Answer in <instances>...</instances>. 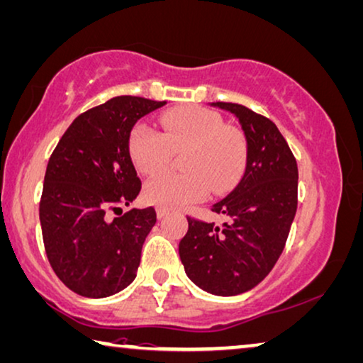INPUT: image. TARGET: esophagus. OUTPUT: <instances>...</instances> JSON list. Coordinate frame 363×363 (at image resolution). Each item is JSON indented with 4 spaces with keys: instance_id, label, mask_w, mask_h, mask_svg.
Returning <instances> with one entry per match:
<instances>
[{
    "instance_id": "esophagus-1",
    "label": "esophagus",
    "mask_w": 363,
    "mask_h": 363,
    "mask_svg": "<svg viewBox=\"0 0 363 363\" xmlns=\"http://www.w3.org/2000/svg\"><path fill=\"white\" fill-rule=\"evenodd\" d=\"M156 213H157V218H164L167 216V211L164 207H157L156 208Z\"/></svg>"
}]
</instances>
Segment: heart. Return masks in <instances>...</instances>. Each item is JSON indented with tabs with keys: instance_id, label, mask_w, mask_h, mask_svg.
<instances>
[{
	"instance_id": "obj_1",
	"label": "heart",
	"mask_w": 363,
	"mask_h": 363,
	"mask_svg": "<svg viewBox=\"0 0 363 363\" xmlns=\"http://www.w3.org/2000/svg\"><path fill=\"white\" fill-rule=\"evenodd\" d=\"M164 135L147 123H138L130 136V152L136 169L155 176L169 164L172 152H182L184 172H166L145 187L147 202L164 208H179L202 201L211 189L230 191L245 162L242 133L225 126L211 110L179 108L162 115Z\"/></svg>"
}]
</instances>
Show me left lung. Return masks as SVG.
<instances>
[{
    "instance_id": "left-lung-1",
    "label": "left lung",
    "mask_w": 363,
    "mask_h": 363,
    "mask_svg": "<svg viewBox=\"0 0 363 363\" xmlns=\"http://www.w3.org/2000/svg\"><path fill=\"white\" fill-rule=\"evenodd\" d=\"M237 116L247 164L237 187L211 207L222 227L189 217L179 243L187 277L199 288L235 296L263 281L283 253L298 208V162L278 126L238 104L217 101Z\"/></svg>"
}]
</instances>
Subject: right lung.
<instances>
[{"label":"right lung","instance_id":"obj_1","mask_svg":"<svg viewBox=\"0 0 363 363\" xmlns=\"http://www.w3.org/2000/svg\"><path fill=\"white\" fill-rule=\"evenodd\" d=\"M162 105L115 96L80 113L50 155L39 202L45 255L60 281L85 298H106L136 278L155 207L131 208L113 220L108 216L141 191L130 133Z\"/></svg>","mask_w":363,"mask_h":363}]
</instances>
